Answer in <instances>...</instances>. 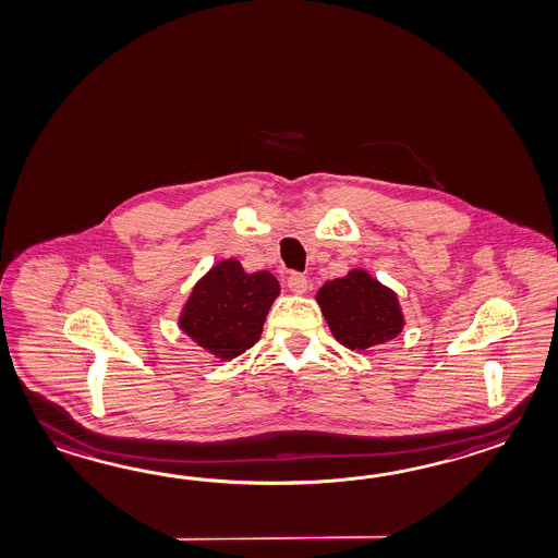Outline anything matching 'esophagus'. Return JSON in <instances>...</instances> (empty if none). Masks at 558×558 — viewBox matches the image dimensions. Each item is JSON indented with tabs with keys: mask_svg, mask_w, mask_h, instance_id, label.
Masks as SVG:
<instances>
[{
	"mask_svg": "<svg viewBox=\"0 0 558 558\" xmlns=\"http://www.w3.org/2000/svg\"><path fill=\"white\" fill-rule=\"evenodd\" d=\"M288 288L294 292V294H304L308 290V278L304 274L292 272L288 276Z\"/></svg>",
	"mask_w": 558,
	"mask_h": 558,
	"instance_id": "obj_1",
	"label": "esophagus"
}]
</instances>
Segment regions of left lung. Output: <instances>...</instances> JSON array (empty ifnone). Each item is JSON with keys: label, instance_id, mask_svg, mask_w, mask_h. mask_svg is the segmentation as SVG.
I'll return each mask as SVG.
<instances>
[{"label": "left lung", "instance_id": "left-lung-1", "mask_svg": "<svg viewBox=\"0 0 558 558\" xmlns=\"http://www.w3.org/2000/svg\"><path fill=\"white\" fill-rule=\"evenodd\" d=\"M316 300L336 340L350 350L385 344L404 326L397 294L364 270L326 282Z\"/></svg>", "mask_w": 558, "mask_h": 558}]
</instances>
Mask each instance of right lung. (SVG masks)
<instances>
[{"instance_id":"add662e5","label":"right lung","mask_w":558,"mask_h":558,"mask_svg":"<svg viewBox=\"0 0 558 558\" xmlns=\"http://www.w3.org/2000/svg\"><path fill=\"white\" fill-rule=\"evenodd\" d=\"M278 294L272 274H248L238 260L220 262L194 286L180 328L214 356L235 359L260 340Z\"/></svg>"}]
</instances>
